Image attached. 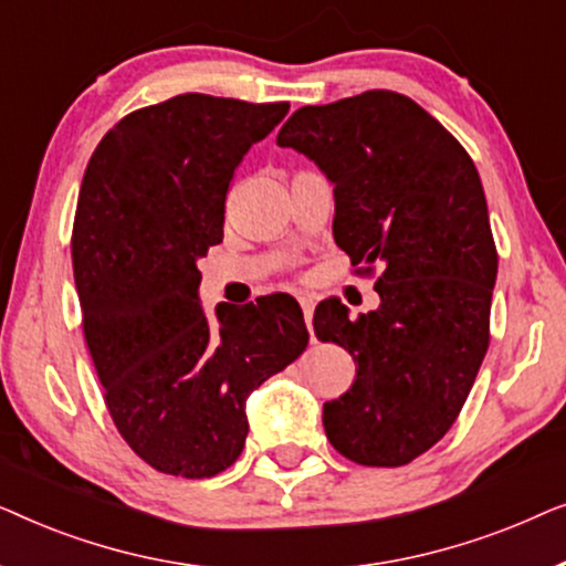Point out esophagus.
I'll return each mask as SVG.
<instances>
[{
    "label": "esophagus",
    "mask_w": 566,
    "mask_h": 566,
    "mask_svg": "<svg viewBox=\"0 0 566 566\" xmlns=\"http://www.w3.org/2000/svg\"><path fill=\"white\" fill-rule=\"evenodd\" d=\"M298 304H301V308H304V322H306L308 332H312V319H314V298H312V296H301V298H298Z\"/></svg>",
    "instance_id": "34e87169"
}]
</instances>
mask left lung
Here are the masks:
<instances>
[{"label": "left lung", "mask_w": 566, "mask_h": 566, "mask_svg": "<svg viewBox=\"0 0 566 566\" xmlns=\"http://www.w3.org/2000/svg\"><path fill=\"white\" fill-rule=\"evenodd\" d=\"M335 188L332 234L381 304L350 319L337 298L314 332L353 355L355 381L324 401V432L363 467H405L459 417L490 345L497 250L467 149L389 90L301 107L277 134Z\"/></svg>", "instance_id": "1"}]
</instances>
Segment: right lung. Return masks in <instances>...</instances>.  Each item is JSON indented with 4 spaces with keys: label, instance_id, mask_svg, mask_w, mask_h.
Wrapping results in <instances>:
<instances>
[{
    "label": "right lung",
    "instance_id": "right-lung-1",
    "mask_svg": "<svg viewBox=\"0 0 566 566\" xmlns=\"http://www.w3.org/2000/svg\"><path fill=\"white\" fill-rule=\"evenodd\" d=\"M289 107L169 97L115 123L84 172L72 237L84 339L115 428L161 474L229 469L250 394L308 345L285 293L219 304L213 319L198 296L234 169Z\"/></svg>",
    "mask_w": 566,
    "mask_h": 566
}]
</instances>
